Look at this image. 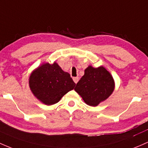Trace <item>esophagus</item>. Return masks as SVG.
<instances>
[{
	"mask_svg": "<svg viewBox=\"0 0 148 148\" xmlns=\"http://www.w3.org/2000/svg\"><path fill=\"white\" fill-rule=\"evenodd\" d=\"M73 80H74V83L77 84V82H79V77H74V78H73Z\"/></svg>",
	"mask_w": 148,
	"mask_h": 148,
	"instance_id": "34e87169",
	"label": "esophagus"
}]
</instances>
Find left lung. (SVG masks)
I'll use <instances>...</instances> for the list:
<instances>
[{
  "label": "left lung",
  "mask_w": 148,
  "mask_h": 148,
  "mask_svg": "<svg viewBox=\"0 0 148 148\" xmlns=\"http://www.w3.org/2000/svg\"><path fill=\"white\" fill-rule=\"evenodd\" d=\"M114 88L113 77L106 68L102 66L98 68L88 66L74 90L87 105L96 106L111 96Z\"/></svg>",
  "instance_id": "obj_1"
}]
</instances>
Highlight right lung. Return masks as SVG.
<instances>
[{
	"instance_id": "right-lung-1",
	"label": "right lung",
	"mask_w": 148,
	"mask_h": 148,
	"mask_svg": "<svg viewBox=\"0 0 148 148\" xmlns=\"http://www.w3.org/2000/svg\"><path fill=\"white\" fill-rule=\"evenodd\" d=\"M76 84L70 77L54 62L44 63L31 73L29 86L37 99L45 105H53L67 92L74 89Z\"/></svg>"
}]
</instances>
